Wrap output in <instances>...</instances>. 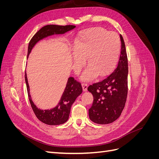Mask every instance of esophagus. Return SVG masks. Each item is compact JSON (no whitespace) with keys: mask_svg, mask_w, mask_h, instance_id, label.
I'll return each mask as SVG.
<instances>
[{"mask_svg":"<svg viewBox=\"0 0 159 159\" xmlns=\"http://www.w3.org/2000/svg\"><path fill=\"white\" fill-rule=\"evenodd\" d=\"M81 85H82V88H83V90H84V91H87V89H88V84H87V83H85V82H83L82 84H81Z\"/></svg>","mask_w":159,"mask_h":159,"instance_id":"34e87169","label":"esophagus"}]
</instances>
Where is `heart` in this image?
I'll return each mask as SVG.
<instances>
[{
	"instance_id": "b5f03b06",
	"label": "heart",
	"mask_w": 159,
	"mask_h": 159,
	"mask_svg": "<svg viewBox=\"0 0 159 159\" xmlns=\"http://www.w3.org/2000/svg\"><path fill=\"white\" fill-rule=\"evenodd\" d=\"M75 64L81 66L86 58L88 70L83 78L91 80L98 75H107L115 68L121 51V41L117 34L101 27L86 30L73 42Z\"/></svg>"
}]
</instances>
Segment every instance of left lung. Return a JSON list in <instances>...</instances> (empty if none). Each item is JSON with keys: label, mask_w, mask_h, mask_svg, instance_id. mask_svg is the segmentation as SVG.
I'll return each instance as SVG.
<instances>
[{"label": "left lung", "mask_w": 159, "mask_h": 159, "mask_svg": "<svg viewBox=\"0 0 159 159\" xmlns=\"http://www.w3.org/2000/svg\"><path fill=\"white\" fill-rule=\"evenodd\" d=\"M121 49L114 71L102 81L90 85L88 90L93 96L89 117L98 124H109L121 115L128 92V60L125 45L121 35Z\"/></svg>", "instance_id": "obj_1"}]
</instances>
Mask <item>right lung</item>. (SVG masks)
<instances>
[{
  "instance_id": "add662e5",
  "label": "right lung",
  "mask_w": 159,
  "mask_h": 159,
  "mask_svg": "<svg viewBox=\"0 0 159 159\" xmlns=\"http://www.w3.org/2000/svg\"><path fill=\"white\" fill-rule=\"evenodd\" d=\"M75 27L74 25H46L42 27L38 30L30 40L28 48V56L30 53L32 48L36 43L48 36L54 34H60L70 31ZM25 81L28 91V98L34 113L36 117L40 121L49 125H57L66 123L69 118L70 109L72 104L75 102V99L82 93V87L79 81L75 80L73 77H70L68 80L64 92L62 94L61 99L58 105L54 108L50 110H42L36 107L34 103L32 101L30 95V89L28 85L26 73L25 71Z\"/></svg>"
}]
</instances>
